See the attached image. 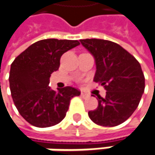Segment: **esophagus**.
Segmentation results:
<instances>
[{
    "instance_id": "esophagus-1",
    "label": "esophagus",
    "mask_w": 155,
    "mask_h": 155,
    "mask_svg": "<svg viewBox=\"0 0 155 155\" xmlns=\"http://www.w3.org/2000/svg\"><path fill=\"white\" fill-rule=\"evenodd\" d=\"M81 96L82 97H88V94H87L86 92L81 91Z\"/></svg>"
}]
</instances>
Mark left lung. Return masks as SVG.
I'll return each instance as SVG.
<instances>
[{"instance_id": "8db88e82", "label": "left lung", "mask_w": 155, "mask_h": 155, "mask_svg": "<svg viewBox=\"0 0 155 155\" xmlns=\"http://www.w3.org/2000/svg\"><path fill=\"white\" fill-rule=\"evenodd\" d=\"M95 59L94 81L106 90L98 96V106L88 113L93 122L114 127L124 122L137 109L145 91L140 64L119 44L101 39L80 40Z\"/></svg>"}]
</instances>
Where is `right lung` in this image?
I'll return each mask as SVG.
<instances>
[{
    "label": "right lung",
    "instance_id": "right-lung-1",
    "mask_svg": "<svg viewBox=\"0 0 155 155\" xmlns=\"http://www.w3.org/2000/svg\"><path fill=\"white\" fill-rule=\"evenodd\" d=\"M78 45L80 42L73 40H41L11 64L8 81L12 99L30 124L46 128L59 123L65 117L70 100L80 96V91L70 86L58 91L49 86L51 74L59 68L61 56Z\"/></svg>",
    "mask_w": 155,
    "mask_h": 155
}]
</instances>
